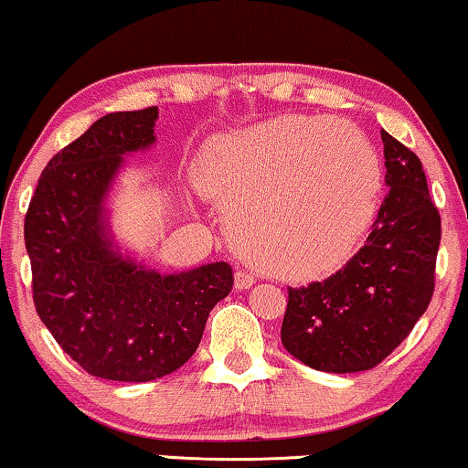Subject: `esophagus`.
Masks as SVG:
<instances>
[{"instance_id": "obj_1", "label": "esophagus", "mask_w": 468, "mask_h": 468, "mask_svg": "<svg viewBox=\"0 0 468 468\" xmlns=\"http://www.w3.org/2000/svg\"><path fill=\"white\" fill-rule=\"evenodd\" d=\"M252 285H254V276L250 274V271H246V270L235 271V289L244 292V289H250Z\"/></svg>"}]
</instances>
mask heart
Returning a JSON list of instances; mask_svg holds the SVG:
<instances>
[{
  "label": "heart",
  "instance_id": "1",
  "mask_svg": "<svg viewBox=\"0 0 468 468\" xmlns=\"http://www.w3.org/2000/svg\"><path fill=\"white\" fill-rule=\"evenodd\" d=\"M205 179L254 263L317 276L339 268L371 224L382 164L350 122L281 116L230 142Z\"/></svg>",
  "mask_w": 468,
  "mask_h": 468
}]
</instances>
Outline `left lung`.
<instances>
[{
  "mask_svg": "<svg viewBox=\"0 0 468 468\" xmlns=\"http://www.w3.org/2000/svg\"><path fill=\"white\" fill-rule=\"evenodd\" d=\"M388 192L365 246L326 281L289 287L281 341L300 363L354 374L410 335L434 293L441 216L421 159L382 129Z\"/></svg>",
  "mask_w": 468,
  "mask_h": 468,
  "instance_id": "1",
  "label": "left lung"
}]
</instances>
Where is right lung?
Returning <instances> with one entry per match:
<instances>
[{"mask_svg": "<svg viewBox=\"0 0 468 468\" xmlns=\"http://www.w3.org/2000/svg\"><path fill=\"white\" fill-rule=\"evenodd\" d=\"M157 108L114 112L51 157L26 214L38 317L90 376L151 382L197 352L233 287L229 263L159 274L122 254L105 200L125 155L155 144Z\"/></svg>", "mask_w": 468, "mask_h": 468, "instance_id": "1", "label": "right lung"}]
</instances>
